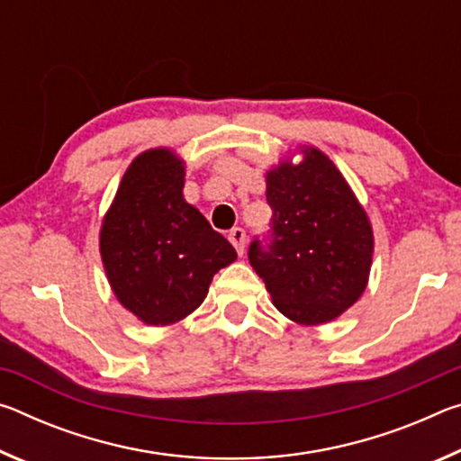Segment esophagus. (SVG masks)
I'll return each mask as SVG.
<instances>
[{
  "label": "esophagus",
  "mask_w": 461,
  "mask_h": 461,
  "mask_svg": "<svg viewBox=\"0 0 461 461\" xmlns=\"http://www.w3.org/2000/svg\"><path fill=\"white\" fill-rule=\"evenodd\" d=\"M228 240L233 244V248L238 249L240 256H244V248H246V231L241 228H233L228 233Z\"/></svg>",
  "instance_id": "obj_1"
}]
</instances>
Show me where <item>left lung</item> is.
<instances>
[{
	"label": "left lung",
	"instance_id": "1",
	"mask_svg": "<svg viewBox=\"0 0 461 461\" xmlns=\"http://www.w3.org/2000/svg\"><path fill=\"white\" fill-rule=\"evenodd\" d=\"M267 173L270 244L254 240L248 258L275 307L301 325L338 319L366 291L374 254L368 215L338 167L315 146Z\"/></svg>",
	"mask_w": 461,
	"mask_h": 461
}]
</instances>
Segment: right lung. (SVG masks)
Returning a JSON list of instances; mask_svg holds the SVG:
<instances>
[{"instance_id":"1","label":"right lung","mask_w":461,"mask_h":461,"mask_svg":"<svg viewBox=\"0 0 461 461\" xmlns=\"http://www.w3.org/2000/svg\"><path fill=\"white\" fill-rule=\"evenodd\" d=\"M185 160L170 148L138 154L107 209L99 252L115 299L140 321H181L209 293L215 272L238 258L183 197Z\"/></svg>"}]
</instances>
